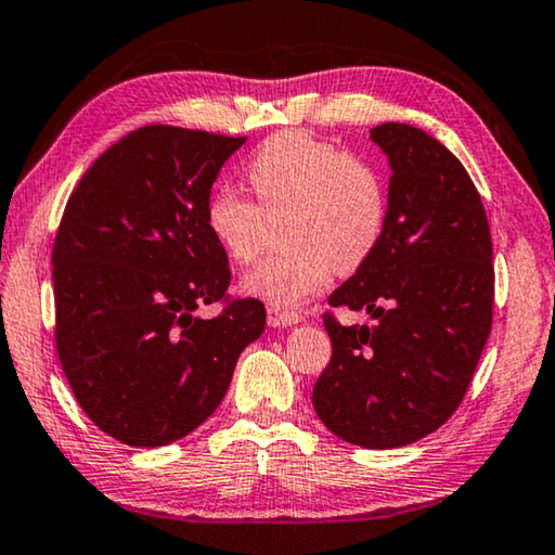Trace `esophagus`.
<instances>
[{"label": "esophagus", "mask_w": 555, "mask_h": 555, "mask_svg": "<svg viewBox=\"0 0 555 555\" xmlns=\"http://www.w3.org/2000/svg\"><path fill=\"white\" fill-rule=\"evenodd\" d=\"M306 319L304 311L296 309H281V306H269V325L274 328H286V325H296Z\"/></svg>", "instance_id": "obj_1"}]
</instances>
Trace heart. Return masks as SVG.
<instances>
[{
    "label": "heart",
    "instance_id": "1",
    "mask_svg": "<svg viewBox=\"0 0 555 555\" xmlns=\"http://www.w3.org/2000/svg\"><path fill=\"white\" fill-rule=\"evenodd\" d=\"M246 180L257 199L219 188L207 227L230 259L251 263L286 217V251L259 263L244 292L271 306H296L373 257L388 222V184L363 155L306 130H281L254 151Z\"/></svg>",
    "mask_w": 555,
    "mask_h": 555
}]
</instances>
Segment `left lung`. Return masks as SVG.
Segmentation results:
<instances>
[{
	"instance_id": "left-lung-1",
	"label": "left lung",
	"mask_w": 555,
	"mask_h": 555,
	"mask_svg": "<svg viewBox=\"0 0 555 555\" xmlns=\"http://www.w3.org/2000/svg\"><path fill=\"white\" fill-rule=\"evenodd\" d=\"M371 138L390 160L388 222L363 267L331 294L367 311L343 325L325 311L331 363L313 408L333 435L367 450L417 442L460 408L494 315V261L481 197L464 165L408 122Z\"/></svg>"
}]
</instances>
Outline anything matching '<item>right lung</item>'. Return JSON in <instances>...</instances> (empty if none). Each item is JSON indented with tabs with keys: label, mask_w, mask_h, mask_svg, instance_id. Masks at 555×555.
Instances as JSON below:
<instances>
[{
	"label": "right lung",
	"mask_w": 555,
	"mask_h": 555,
	"mask_svg": "<svg viewBox=\"0 0 555 555\" xmlns=\"http://www.w3.org/2000/svg\"><path fill=\"white\" fill-rule=\"evenodd\" d=\"M244 140L143 126L66 202L51 254L59 360L86 415L122 444L163 447L199 427L267 325L259 298L227 294V251L207 227L209 190ZM217 300L215 320L194 315Z\"/></svg>",
	"instance_id": "1"
}]
</instances>
